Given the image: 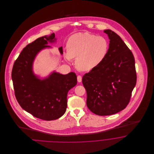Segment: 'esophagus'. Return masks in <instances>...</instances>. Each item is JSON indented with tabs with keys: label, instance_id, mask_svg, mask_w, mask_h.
<instances>
[{
	"label": "esophagus",
	"instance_id": "1",
	"mask_svg": "<svg viewBox=\"0 0 154 154\" xmlns=\"http://www.w3.org/2000/svg\"><path fill=\"white\" fill-rule=\"evenodd\" d=\"M77 81H78L79 82H81V81H82V77H81V75H79L77 76Z\"/></svg>",
	"mask_w": 154,
	"mask_h": 154
}]
</instances>
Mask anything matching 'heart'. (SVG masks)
Returning <instances> with one entry per match:
<instances>
[{
	"instance_id": "1",
	"label": "heart",
	"mask_w": 154,
	"mask_h": 154,
	"mask_svg": "<svg viewBox=\"0 0 154 154\" xmlns=\"http://www.w3.org/2000/svg\"><path fill=\"white\" fill-rule=\"evenodd\" d=\"M65 58H75V66L81 71H89L102 64L109 51V43L104 37L80 32L70 37L67 43Z\"/></svg>"
}]
</instances>
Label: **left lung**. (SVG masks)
I'll return each mask as SVG.
<instances>
[{"instance_id": "left-lung-1", "label": "left lung", "mask_w": 154, "mask_h": 154, "mask_svg": "<svg viewBox=\"0 0 154 154\" xmlns=\"http://www.w3.org/2000/svg\"><path fill=\"white\" fill-rule=\"evenodd\" d=\"M110 39L109 51L102 64L85 73L82 84L87 105L98 116H109L124 110L130 102L137 75L132 51L114 32L105 30Z\"/></svg>"}]
</instances>
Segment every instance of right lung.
<instances>
[{"label":"right lung","instance_id":"right-lung-1","mask_svg":"<svg viewBox=\"0 0 154 154\" xmlns=\"http://www.w3.org/2000/svg\"><path fill=\"white\" fill-rule=\"evenodd\" d=\"M55 33L37 38L25 47L15 61L11 72L14 94L23 110L45 121L58 119L66 112L68 91L76 85L77 75L53 73L43 80L32 72V63L37 54L48 47L47 42H54ZM59 51L63 54L62 47Z\"/></svg>","mask_w":154,"mask_h":154}]
</instances>
